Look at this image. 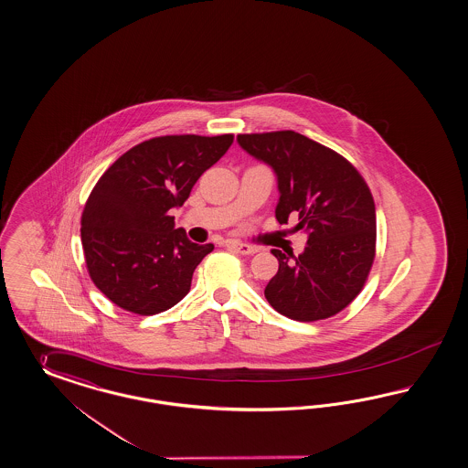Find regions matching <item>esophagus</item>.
Listing matches in <instances>:
<instances>
[{
	"label": "esophagus",
	"mask_w": 468,
	"mask_h": 468,
	"mask_svg": "<svg viewBox=\"0 0 468 468\" xmlns=\"http://www.w3.org/2000/svg\"><path fill=\"white\" fill-rule=\"evenodd\" d=\"M229 247L233 249V250H237V252H240L243 256H250V254H256L259 249L258 247H254V245H247V243L242 242H229Z\"/></svg>",
	"instance_id": "esophagus-1"
}]
</instances>
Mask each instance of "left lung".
<instances>
[{"mask_svg": "<svg viewBox=\"0 0 468 468\" xmlns=\"http://www.w3.org/2000/svg\"><path fill=\"white\" fill-rule=\"evenodd\" d=\"M239 145L276 175L280 225L299 216L303 254L273 249L278 273L264 289L268 303L295 322L337 314L361 292L375 259L377 216L368 185L337 152L295 131L239 134Z\"/></svg>", "mask_w": 468, "mask_h": 468, "instance_id": "8db88e82", "label": "left lung"}]
</instances>
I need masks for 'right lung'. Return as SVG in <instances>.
<instances>
[{
    "label": "right lung",
    "mask_w": 468,
    "mask_h": 468,
    "mask_svg": "<svg viewBox=\"0 0 468 468\" xmlns=\"http://www.w3.org/2000/svg\"><path fill=\"white\" fill-rule=\"evenodd\" d=\"M233 144V134H173L146 140L98 179L81 218L86 268L115 306L150 316L177 304L214 245L175 228L197 179Z\"/></svg>",
    "instance_id": "add662e5"
}]
</instances>
